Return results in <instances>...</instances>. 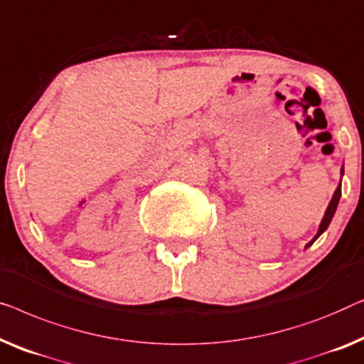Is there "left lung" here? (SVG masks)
<instances>
[{"mask_svg":"<svg viewBox=\"0 0 364 364\" xmlns=\"http://www.w3.org/2000/svg\"><path fill=\"white\" fill-rule=\"evenodd\" d=\"M340 196H341V183L338 184V188H336V191H335V194H333V198H331L328 208H326L325 216H323V219H321V223H320L318 232H316L315 237L311 239L309 244H306V247H310V245L314 244L315 240H316V237H318V235H320L321 232L326 231V228H328V224L331 223V218H333V214H335V211H336V206H338V201H340Z\"/></svg>","mask_w":364,"mask_h":364,"instance_id":"1","label":"left lung"}]
</instances>
